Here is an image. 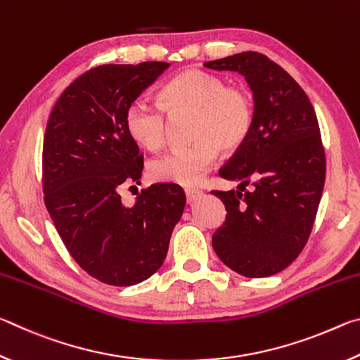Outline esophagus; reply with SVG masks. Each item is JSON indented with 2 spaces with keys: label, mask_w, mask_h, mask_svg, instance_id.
<instances>
[{
  "label": "esophagus",
  "mask_w": 360,
  "mask_h": 360,
  "mask_svg": "<svg viewBox=\"0 0 360 360\" xmlns=\"http://www.w3.org/2000/svg\"><path fill=\"white\" fill-rule=\"evenodd\" d=\"M202 195H203V192L200 191V188H192V187L186 188V197H187V202L188 203L195 202V200H197L198 197H202Z\"/></svg>",
  "instance_id": "esophagus-1"
}]
</instances>
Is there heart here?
Segmentation results:
<instances>
[{
    "label": "heart",
    "instance_id": "obj_1",
    "mask_svg": "<svg viewBox=\"0 0 360 360\" xmlns=\"http://www.w3.org/2000/svg\"><path fill=\"white\" fill-rule=\"evenodd\" d=\"M160 105L131 101L124 115L129 136L149 150L160 149L167 138V117L191 112L192 144L176 148L149 163L154 181L193 186L203 179L222 150L245 143L254 122L252 95L243 85H227L214 72L191 70L168 81L158 94Z\"/></svg>",
    "mask_w": 360,
    "mask_h": 360
}]
</instances>
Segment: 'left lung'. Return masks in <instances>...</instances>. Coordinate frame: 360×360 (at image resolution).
I'll return each mask as SVG.
<instances>
[{"label":"left lung","instance_id":"1","mask_svg":"<svg viewBox=\"0 0 360 360\" xmlns=\"http://www.w3.org/2000/svg\"><path fill=\"white\" fill-rule=\"evenodd\" d=\"M205 66L240 72L254 95L251 131L219 172L240 181L238 191H212L227 210L212 248L243 276L276 275L303 251L322 197L326 154L318 117L300 85L264 53L241 52Z\"/></svg>","mask_w":360,"mask_h":360}]
</instances>
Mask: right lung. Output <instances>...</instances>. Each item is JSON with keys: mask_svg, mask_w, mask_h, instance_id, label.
<instances>
[{"mask_svg": "<svg viewBox=\"0 0 360 360\" xmlns=\"http://www.w3.org/2000/svg\"><path fill=\"white\" fill-rule=\"evenodd\" d=\"M168 66H96L65 89L47 122L46 208L71 257L105 284L133 285L154 275L184 211L186 193L172 182L143 188L133 206L119 195L124 184H139L143 172L125 111Z\"/></svg>", "mask_w": 360, "mask_h": 360, "instance_id": "right-lung-1", "label": "right lung"}]
</instances>
